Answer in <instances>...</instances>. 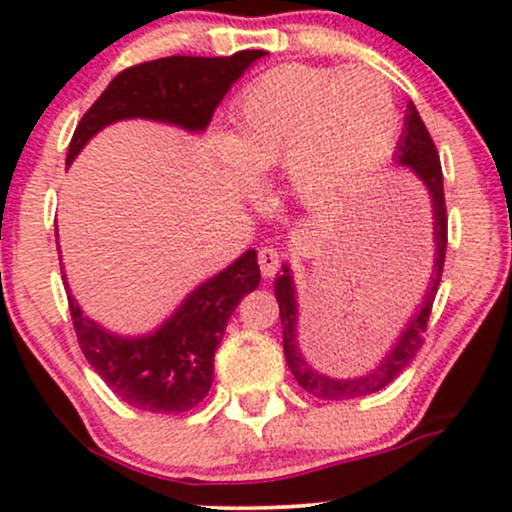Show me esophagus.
I'll use <instances>...</instances> for the list:
<instances>
[{"instance_id": "obj_1", "label": "esophagus", "mask_w": 512, "mask_h": 512, "mask_svg": "<svg viewBox=\"0 0 512 512\" xmlns=\"http://www.w3.org/2000/svg\"><path fill=\"white\" fill-rule=\"evenodd\" d=\"M260 269H262V276L264 279H269V276H274L276 272H279L281 267V255L279 250L276 248H262L260 250Z\"/></svg>"}]
</instances>
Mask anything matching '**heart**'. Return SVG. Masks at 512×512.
<instances>
[{"label":"heart","mask_w":512,"mask_h":512,"mask_svg":"<svg viewBox=\"0 0 512 512\" xmlns=\"http://www.w3.org/2000/svg\"><path fill=\"white\" fill-rule=\"evenodd\" d=\"M233 134L216 146L248 180V168L289 163L293 190L322 204L346 195L383 161L397 132L392 86L368 69L281 67L245 88Z\"/></svg>","instance_id":"heart-1"}]
</instances>
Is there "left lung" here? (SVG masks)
Listing matches in <instances>:
<instances>
[{
    "mask_svg": "<svg viewBox=\"0 0 512 512\" xmlns=\"http://www.w3.org/2000/svg\"><path fill=\"white\" fill-rule=\"evenodd\" d=\"M397 163L402 168H409L428 190L433 207V238H436V260H433V274L428 281V289L424 301H421L416 315L411 317L409 325L404 327L402 337L387 351V356L378 363V368L370 370L358 378H332V375L320 373L308 356L303 354L301 342H298V305L296 291H293L291 269L284 264V274L276 279L274 293L279 301L281 327H284V356L289 363L293 378L310 395L320 399H354L366 397L373 392L383 390L409 366L411 358L424 344V332L428 327V317H431L433 301L440 286V276H443L445 250H448V214H445V192H443V168H440L438 149L433 144L431 134L421 120L419 110L414 103L407 105V117H404V132L397 144Z\"/></svg>",
    "mask_w": 512,
    "mask_h": 512,
    "instance_id": "1",
    "label": "left lung"
}]
</instances>
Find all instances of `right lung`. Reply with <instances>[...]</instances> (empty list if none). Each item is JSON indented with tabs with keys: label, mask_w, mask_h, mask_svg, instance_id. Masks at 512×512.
I'll return each mask as SVG.
<instances>
[{
	"label": "right lung",
	"mask_w": 512,
	"mask_h": 512,
	"mask_svg": "<svg viewBox=\"0 0 512 512\" xmlns=\"http://www.w3.org/2000/svg\"><path fill=\"white\" fill-rule=\"evenodd\" d=\"M264 55V50H243L231 57L173 55L125 69L76 125L67 166L93 134L117 120L146 117L187 132H202L228 88ZM257 286V252L248 250L223 272L199 284L173 317L146 337L129 339L105 332L81 313L72 296L69 313L86 361L122 402L151 414H180L207 397L214 380L216 346L221 344L228 317Z\"/></svg>",
	"instance_id": "1"
}]
</instances>
